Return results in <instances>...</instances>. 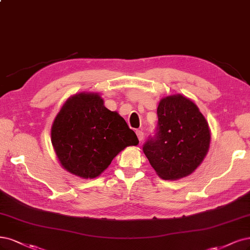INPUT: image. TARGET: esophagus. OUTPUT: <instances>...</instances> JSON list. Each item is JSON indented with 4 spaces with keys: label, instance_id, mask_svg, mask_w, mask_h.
Returning a JSON list of instances; mask_svg holds the SVG:
<instances>
[{
    "label": "esophagus",
    "instance_id": "esophagus-1",
    "mask_svg": "<svg viewBox=\"0 0 250 250\" xmlns=\"http://www.w3.org/2000/svg\"><path fill=\"white\" fill-rule=\"evenodd\" d=\"M135 133H136V135H137V139H139V141L142 142L143 139H144V132H143L142 130H136Z\"/></svg>",
    "mask_w": 250,
    "mask_h": 250
}]
</instances>
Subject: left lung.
Returning <instances> with one entry per match:
<instances>
[{
  "mask_svg": "<svg viewBox=\"0 0 250 250\" xmlns=\"http://www.w3.org/2000/svg\"><path fill=\"white\" fill-rule=\"evenodd\" d=\"M157 116L156 133L143 147L150 165L165 180L192 174L210 147L208 122L199 107L181 94L162 98Z\"/></svg>",
  "mask_w": 250,
  "mask_h": 250,
  "instance_id": "8db88e82",
  "label": "left lung"
}]
</instances>
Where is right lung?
<instances>
[{
	"mask_svg": "<svg viewBox=\"0 0 250 250\" xmlns=\"http://www.w3.org/2000/svg\"><path fill=\"white\" fill-rule=\"evenodd\" d=\"M51 144L62 167L83 179L98 177L137 136L117 111L107 109L97 93L68 98L51 126Z\"/></svg>",
	"mask_w": 250,
	"mask_h": 250,
	"instance_id": "1",
	"label": "right lung"
}]
</instances>
